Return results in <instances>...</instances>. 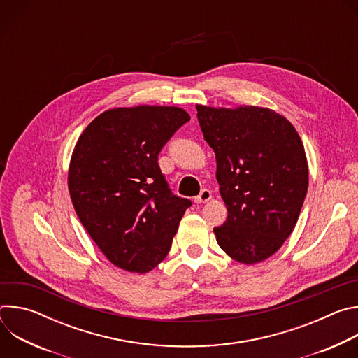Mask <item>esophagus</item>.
Returning <instances> with one entry per match:
<instances>
[{
	"mask_svg": "<svg viewBox=\"0 0 358 358\" xmlns=\"http://www.w3.org/2000/svg\"><path fill=\"white\" fill-rule=\"evenodd\" d=\"M211 198H213V192H211L210 189H202L201 194L194 198V201H195V203H206V202H208Z\"/></svg>",
	"mask_w": 358,
	"mask_h": 358,
	"instance_id": "obj_1",
	"label": "esophagus"
}]
</instances>
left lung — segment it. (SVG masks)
<instances>
[{"label":"left lung","instance_id":"1","mask_svg":"<svg viewBox=\"0 0 358 358\" xmlns=\"http://www.w3.org/2000/svg\"><path fill=\"white\" fill-rule=\"evenodd\" d=\"M203 138L217 159L227 221L217 242L241 264H258L293 232L309 185L300 136L282 115L257 106L217 109L196 105Z\"/></svg>","mask_w":358,"mask_h":358}]
</instances>
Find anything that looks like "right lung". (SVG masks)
Listing matches in <instances>:
<instances>
[{
    "instance_id": "1",
    "label": "right lung",
    "mask_w": 358,
    "mask_h": 358,
    "mask_svg": "<svg viewBox=\"0 0 358 358\" xmlns=\"http://www.w3.org/2000/svg\"><path fill=\"white\" fill-rule=\"evenodd\" d=\"M189 120L174 106L117 108L99 115L72 152L68 187L75 211L117 268L145 273L171 248L191 201L169 188L159 155Z\"/></svg>"
}]
</instances>
